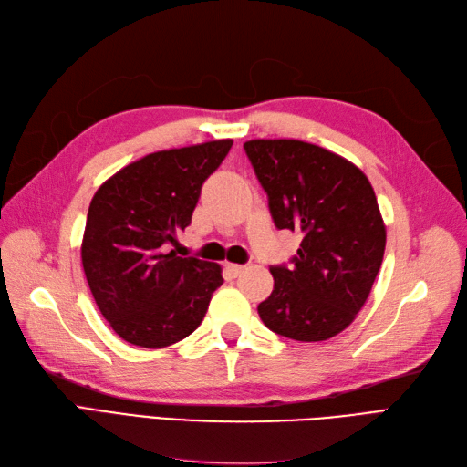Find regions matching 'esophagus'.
I'll use <instances>...</instances> for the list:
<instances>
[{
	"label": "esophagus",
	"mask_w": 467,
	"mask_h": 467,
	"mask_svg": "<svg viewBox=\"0 0 467 467\" xmlns=\"http://www.w3.org/2000/svg\"><path fill=\"white\" fill-rule=\"evenodd\" d=\"M225 271H228L232 276H239V275H242V273L245 271V266H244V265H234V263H228V265H225Z\"/></svg>",
	"instance_id": "esophagus-1"
}]
</instances>
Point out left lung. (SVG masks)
<instances>
[{
  "label": "left lung",
  "instance_id": "8db88e82",
  "mask_svg": "<svg viewBox=\"0 0 467 467\" xmlns=\"http://www.w3.org/2000/svg\"><path fill=\"white\" fill-rule=\"evenodd\" d=\"M278 230L304 239L292 265L271 266L275 288L259 316L302 343L345 331L368 300L386 249V225L360 169L302 140L244 144Z\"/></svg>",
  "mask_w": 467,
  "mask_h": 467
}]
</instances>
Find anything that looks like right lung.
Instances as JSON below:
<instances>
[{"mask_svg": "<svg viewBox=\"0 0 467 467\" xmlns=\"http://www.w3.org/2000/svg\"><path fill=\"white\" fill-rule=\"evenodd\" d=\"M232 140L146 155L97 189L81 263L99 312L126 343L163 348L202 323L222 286L218 263L177 257L169 245L191 223L202 182Z\"/></svg>", "mask_w": 467, "mask_h": 467, "instance_id": "1", "label": "right lung"}]
</instances>
